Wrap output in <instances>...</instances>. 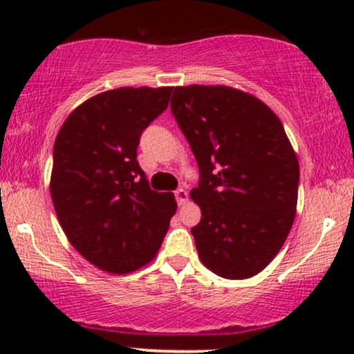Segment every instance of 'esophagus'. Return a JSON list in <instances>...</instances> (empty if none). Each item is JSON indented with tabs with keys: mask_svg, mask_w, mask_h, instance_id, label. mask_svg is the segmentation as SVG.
<instances>
[{
	"mask_svg": "<svg viewBox=\"0 0 354 354\" xmlns=\"http://www.w3.org/2000/svg\"><path fill=\"white\" fill-rule=\"evenodd\" d=\"M174 196H176V201H178V205H180V206L188 203V191H186V189H183V188L176 189V191H174Z\"/></svg>",
	"mask_w": 354,
	"mask_h": 354,
	"instance_id": "1",
	"label": "esophagus"
}]
</instances>
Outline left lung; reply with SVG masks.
Wrapping results in <instances>:
<instances>
[{
    "instance_id": "left-lung-1",
    "label": "left lung",
    "mask_w": 354,
    "mask_h": 354,
    "mask_svg": "<svg viewBox=\"0 0 354 354\" xmlns=\"http://www.w3.org/2000/svg\"><path fill=\"white\" fill-rule=\"evenodd\" d=\"M171 111L191 146L200 183L191 233L201 263L246 279L273 261L293 226L299 165L279 118L261 100L225 86H176Z\"/></svg>"
}]
</instances>
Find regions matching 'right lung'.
<instances>
[{
  "mask_svg": "<svg viewBox=\"0 0 354 354\" xmlns=\"http://www.w3.org/2000/svg\"><path fill=\"white\" fill-rule=\"evenodd\" d=\"M169 95V86L100 93L73 109L56 136V216L73 248L106 273L153 261L176 213L174 194L149 188L136 161L141 133L168 108Z\"/></svg>",
  "mask_w": 354,
  "mask_h": 354,
  "instance_id": "right-lung-1",
  "label": "right lung"
}]
</instances>
